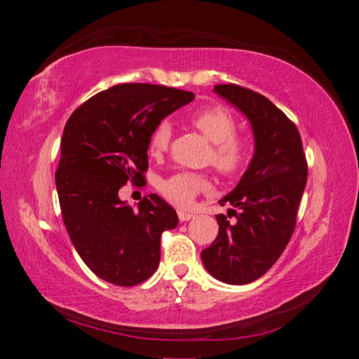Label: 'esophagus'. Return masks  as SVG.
Instances as JSON below:
<instances>
[{
	"instance_id": "esophagus-1",
	"label": "esophagus",
	"mask_w": 359,
	"mask_h": 359,
	"mask_svg": "<svg viewBox=\"0 0 359 359\" xmlns=\"http://www.w3.org/2000/svg\"><path fill=\"white\" fill-rule=\"evenodd\" d=\"M177 215H179V220L180 222H188V220H191V218L194 217L193 214H190V212H185V210H179Z\"/></svg>"
}]
</instances>
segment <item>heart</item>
<instances>
[{"instance_id":"1","label":"heart","mask_w":359,"mask_h":359,"mask_svg":"<svg viewBox=\"0 0 359 359\" xmlns=\"http://www.w3.org/2000/svg\"><path fill=\"white\" fill-rule=\"evenodd\" d=\"M190 123L194 130L212 142L208 154V163L215 168L223 177H234L244 171L250 160V142L245 136L236 133L238 121L228 109L222 106H208L198 109L190 115ZM172 139V128L169 121L161 120L150 133L149 154L151 156H163L168 151ZM210 182L204 174L180 171L160 180L158 190L169 203L175 205H187L193 201L198 193L209 190Z\"/></svg>"}]
</instances>
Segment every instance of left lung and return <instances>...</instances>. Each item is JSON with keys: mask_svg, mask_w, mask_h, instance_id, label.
Masks as SVG:
<instances>
[{"mask_svg": "<svg viewBox=\"0 0 359 359\" xmlns=\"http://www.w3.org/2000/svg\"><path fill=\"white\" fill-rule=\"evenodd\" d=\"M215 92L238 106L255 133V156L233 191L228 217L217 215L218 236L201 252L212 276L231 285L257 280L274 266L293 236L307 184V160L296 125L266 96L236 83Z\"/></svg>", "mask_w": 359, "mask_h": 359, "instance_id": "8db88e82", "label": "left lung"}]
</instances>
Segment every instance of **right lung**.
<instances>
[{
    "mask_svg": "<svg viewBox=\"0 0 359 359\" xmlns=\"http://www.w3.org/2000/svg\"><path fill=\"white\" fill-rule=\"evenodd\" d=\"M193 98L165 85L118 83L66 121L55 172L60 209L79 257L102 280L135 287L156 271L161 234L177 226V214L155 193L133 210L118 190L128 182L144 187L151 130Z\"/></svg>",
    "mask_w": 359,
    "mask_h": 359,
    "instance_id": "obj_1",
    "label": "right lung"
}]
</instances>
